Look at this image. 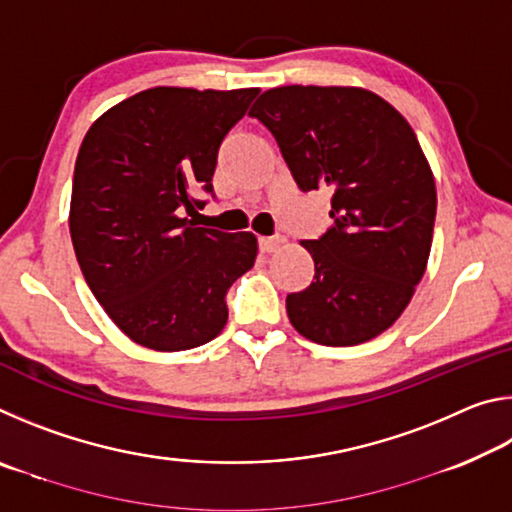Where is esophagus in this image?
I'll return each instance as SVG.
<instances>
[{"label":"esophagus","instance_id":"esophagus-1","mask_svg":"<svg viewBox=\"0 0 512 512\" xmlns=\"http://www.w3.org/2000/svg\"><path fill=\"white\" fill-rule=\"evenodd\" d=\"M284 246V237H259V250L262 253H275Z\"/></svg>","mask_w":512,"mask_h":512}]
</instances>
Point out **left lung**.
I'll list each match as a JSON object with an SVG mask.
<instances>
[{"instance_id":"8db88e82","label":"left lung","mask_w":512,"mask_h":512,"mask_svg":"<svg viewBox=\"0 0 512 512\" xmlns=\"http://www.w3.org/2000/svg\"><path fill=\"white\" fill-rule=\"evenodd\" d=\"M248 115L273 133L302 192H334L332 228L300 241L316 275L287 296L291 325L332 348L375 339L409 307L431 253L436 180L411 124L352 85L266 90Z\"/></svg>"}]
</instances>
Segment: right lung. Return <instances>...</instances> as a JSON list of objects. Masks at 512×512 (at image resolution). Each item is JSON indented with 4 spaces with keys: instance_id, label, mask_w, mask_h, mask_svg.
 I'll use <instances>...</instances> for the list:
<instances>
[{
    "instance_id": "obj_1",
    "label": "right lung",
    "mask_w": 512,
    "mask_h": 512,
    "mask_svg": "<svg viewBox=\"0 0 512 512\" xmlns=\"http://www.w3.org/2000/svg\"><path fill=\"white\" fill-rule=\"evenodd\" d=\"M259 88H151L119 101L76 155L69 235L108 318L155 352L192 350L228 323L225 291L257 259L253 232L196 228L223 137Z\"/></svg>"
}]
</instances>
